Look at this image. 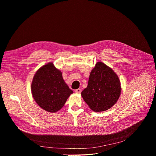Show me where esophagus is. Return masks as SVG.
<instances>
[{"instance_id": "1", "label": "esophagus", "mask_w": 156, "mask_h": 156, "mask_svg": "<svg viewBox=\"0 0 156 156\" xmlns=\"http://www.w3.org/2000/svg\"><path fill=\"white\" fill-rule=\"evenodd\" d=\"M75 92L76 93H79V94H80V93H81V90L80 89V88H79V89H77V90H75Z\"/></svg>"}]
</instances>
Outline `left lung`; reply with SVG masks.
I'll list each match as a JSON object with an SVG mask.
<instances>
[{
    "instance_id": "1",
    "label": "left lung",
    "mask_w": 156,
    "mask_h": 156,
    "mask_svg": "<svg viewBox=\"0 0 156 156\" xmlns=\"http://www.w3.org/2000/svg\"><path fill=\"white\" fill-rule=\"evenodd\" d=\"M121 93L118 75L111 68L99 62L91 71L88 86L81 92V96L91 110L101 112L114 106Z\"/></svg>"
}]
</instances>
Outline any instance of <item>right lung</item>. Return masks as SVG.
Wrapping results in <instances>:
<instances>
[{
  "label": "right lung",
  "instance_id": "obj_1",
  "mask_svg": "<svg viewBox=\"0 0 156 156\" xmlns=\"http://www.w3.org/2000/svg\"><path fill=\"white\" fill-rule=\"evenodd\" d=\"M31 91L37 104L50 112L61 109L70 94L73 93L65 82L62 72L52 62L37 71L32 81Z\"/></svg>",
  "mask_w": 156,
  "mask_h": 156
}]
</instances>
